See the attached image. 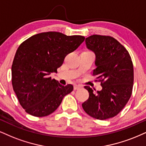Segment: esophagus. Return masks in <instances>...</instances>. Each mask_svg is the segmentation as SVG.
<instances>
[{
    "mask_svg": "<svg viewBox=\"0 0 146 146\" xmlns=\"http://www.w3.org/2000/svg\"><path fill=\"white\" fill-rule=\"evenodd\" d=\"M80 87H82V86L80 85V84H75V85L74 86V89L77 90V89H80Z\"/></svg>",
    "mask_w": 146,
    "mask_h": 146,
    "instance_id": "obj_1",
    "label": "esophagus"
}]
</instances>
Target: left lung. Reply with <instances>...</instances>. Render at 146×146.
<instances>
[{"label": "left lung", "instance_id": "1", "mask_svg": "<svg viewBox=\"0 0 146 146\" xmlns=\"http://www.w3.org/2000/svg\"><path fill=\"white\" fill-rule=\"evenodd\" d=\"M85 43L95 55L93 75L101 82L102 89L95 92L85 86L89 97L82 108L97 119L112 118L123 109L132 93L134 73L131 56L124 46L109 36H90Z\"/></svg>", "mask_w": 146, "mask_h": 146}]
</instances>
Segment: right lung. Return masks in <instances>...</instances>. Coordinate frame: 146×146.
<instances>
[{
    "label": "right lung",
    "mask_w": 146,
    "mask_h": 146,
    "mask_svg": "<svg viewBox=\"0 0 146 146\" xmlns=\"http://www.w3.org/2000/svg\"><path fill=\"white\" fill-rule=\"evenodd\" d=\"M85 38L57 32L37 34L18 47L11 67L12 85L19 104L27 113L36 117L51 114L73 86H63L49 76L57 72L68 53Z\"/></svg>",
    "instance_id": "right-lung-1"
}]
</instances>
